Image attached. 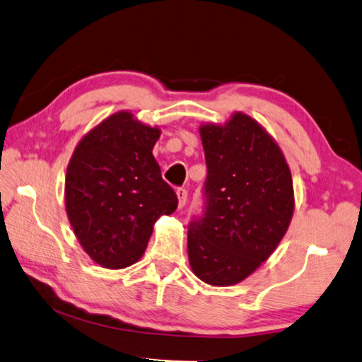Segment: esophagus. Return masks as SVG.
I'll list each match as a JSON object with an SVG mask.
<instances>
[{
    "instance_id": "obj_1",
    "label": "esophagus",
    "mask_w": 362,
    "mask_h": 362,
    "mask_svg": "<svg viewBox=\"0 0 362 362\" xmlns=\"http://www.w3.org/2000/svg\"><path fill=\"white\" fill-rule=\"evenodd\" d=\"M177 198H179V206L183 207L185 206L187 202V198H188V189L187 188H177Z\"/></svg>"
}]
</instances>
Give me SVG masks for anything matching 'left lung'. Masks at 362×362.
I'll return each instance as SVG.
<instances>
[{"label":"left lung","instance_id":"left-lung-1","mask_svg":"<svg viewBox=\"0 0 362 362\" xmlns=\"http://www.w3.org/2000/svg\"><path fill=\"white\" fill-rule=\"evenodd\" d=\"M199 133L207 179L202 214L188 226L189 266L209 285H235L272 255L290 226L291 173L272 137L245 114Z\"/></svg>","mask_w":362,"mask_h":362}]
</instances>
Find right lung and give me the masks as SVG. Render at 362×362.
Here are the masks:
<instances>
[{
  "label": "right lung",
  "instance_id": "add662e5",
  "mask_svg": "<svg viewBox=\"0 0 362 362\" xmlns=\"http://www.w3.org/2000/svg\"><path fill=\"white\" fill-rule=\"evenodd\" d=\"M158 137V128L118 112L91 129L72 153L64 183L68 218L98 264H134L156 220L177 209V194L152 155Z\"/></svg>",
  "mask_w": 362,
  "mask_h": 362
}]
</instances>
